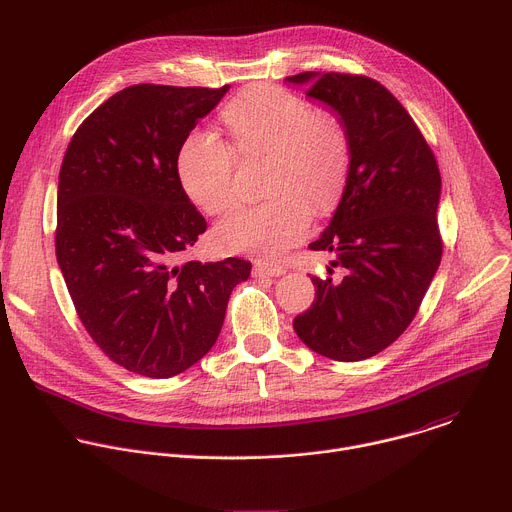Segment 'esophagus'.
Returning <instances> with one entry per match:
<instances>
[{
	"mask_svg": "<svg viewBox=\"0 0 512 512\" xmlns=\"http://www.w3.org/2000/svg\"><path fill=\"white\" fill-rule=\"evenodd\" d=\"M285 269L281 265H269V263H257L253 267V275L255 277H279L283 275Z\"/></svg>",
	"mask_w": 512,
	"mask_h": 512,
	"instance_id": "obj_1",
	"label": "esophagus"
}]
</instances>
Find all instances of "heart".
Wrapping results in <instances>:
<instances>
[{"mask_svg": "<svg viewBox=\"0 0 512 512\" xmlns=\"http://www.w3.org/2000/svg\"><path fill=\"white\" fill-rule=\"evenodd\" d=\"M223 121L241 156L271 154L265 202L235 210L218 225L221 247L259 257H277L308 231L312 208L326 214L340 202L348 170V135L338 117L312 109L302 97L259 87L239 95ZM237 158L214 133H192L178 156V176L188 196L206 212H227L235 200Z\"/></svg>", "mask_w": 512, "mask_h": 512, "instance_id": "heart-1", "label": "heart"}]
</instances>
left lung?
<instances>
[{
	"instance_id": "obj_1",
	"label": "left lung",
	"mask_w": 512,
	"mask_h": 512,
	"mask_svg": "<svg viewBox=\"0 0 512 512\" xmlns=\"http://www.w3.org/2000/svg\"><path fill=\"white\" fill-rule=\"evenodd\" d=\"M285 81L332 109L350 148L344 194L310 243L336 253L332 267L346 275L312 277L316 300L294 330L326 358L364 360L405 332L440 267L442 176L415 121L381 83L342 72H300Z\"/></svg>"
}]
</instances>
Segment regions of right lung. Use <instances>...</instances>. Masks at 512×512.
<instances>
[{"mask_svg": "<svg viewBox=\"0 0 512 512\" xmlns=\"http://www.w3.org/2000/svg\"><path fill=\"white\" fill-rule=\"evenodd\" d=\"M229 91L133 85L72 135L58 176L56 259L77 314L123 369L168 379L221 334L251 263L186 261L206 231L178 176L196 123Z\"/></svg>", "mask_w": 512, "mask_h": 512, "instance_id": "right-lung-1", "label": "right lung"}]
</instances>
